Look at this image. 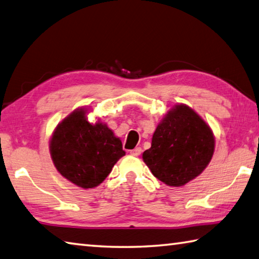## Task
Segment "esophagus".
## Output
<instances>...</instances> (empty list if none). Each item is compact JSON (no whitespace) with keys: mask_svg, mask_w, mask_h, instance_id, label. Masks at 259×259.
Returning a JSON list of instances; mask_svg holds the SVG:
<instances>
[{"mask_svg":"<svg viewBox=\"0 0 259 259\" xmlns=\"http://www.w3.org/2000/svg\"><path fill=\"white\" fill-rule=\"evenodd\" d=\"M141 152H142V149H141V148H135V149L130 151V153L132 155H134V157H138V155L141 154Z\"/></svg>","mask_w":259,"mask_h":259,"instance_id":"34e87169","label":"esophagus"}]
</instances>
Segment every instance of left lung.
<instances>
[{
	"mask_svg": "<svg viewBox=\"0 0 259 259\" xmlns=\"http://www.w3.org/2000/svg\"><path fill=\"white\" fill-rule=\"evenodd\" d=\"M213 152L209 126L188 106L177 105L157 126L143 161L154 177L168 186L179 187L202 174Z\"/></svg>",
	"mask_w": 259,
	"mask_h": 259,
	"instance_id": "left-lung-1",
	"label": "left lung"
}]
</instances>
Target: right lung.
Wrapping results in <instances>:
<instances>
[{
	"label": "right lung",
	"mask_w": 259,
	"mask_h": 259,
	"mask_svg": "<svg viewBox=\"0 0 259 259\" xmlns=\"http://www.w3.org/2000/svg\"><path fill=\"white\" fill-rule=\"evenodd\" d=\"M51 155L63 177L82 188H94L107 178L123 155L121 141L107 125L90 124L85 109H76L57 125Z\"/></svg>",
	"instance_id": "add662e5"
}]
</instances>
